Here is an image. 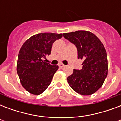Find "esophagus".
<instances>
[{
  "mask_svg": "<svg viewBox=\"0 0 121 121\" xmlns=\"http://www.w3.org/2000/svg\"><path fill=\"white\" fill-rule=\"evenodd\" d=\"M58 66L60 67V68H63V67H65V65L63 64H62V63H60V64L58 65Z\"/></svg>",
  "mask_w": 121,
  "mask_h": 121,
  "instance_id": "esophagus-1",
  "label": "esophagus"
}]
</instances>
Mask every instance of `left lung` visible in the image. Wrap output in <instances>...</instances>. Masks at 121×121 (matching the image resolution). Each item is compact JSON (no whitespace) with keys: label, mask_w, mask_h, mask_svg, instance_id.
Returning <instances> with one entry per match:
<instances>
[{"label":"left lung","mask_w":121,"mask_h":121,"mask_svg":"<svg viewBox=\"0 0 121 121\" xmlns=\"http://www.w3.org/2000/svg\"><path fill=\"white\" fill-rule=\"evenodd\" d=\"M63 37L75 46L78 58L83 62L81 70H73L67 80L71 88L83 95H91L103 85L107 77V53L103 44L93 33L78 31L64 33Z\"/></svg>","instance_id":"1"}]
</instances>
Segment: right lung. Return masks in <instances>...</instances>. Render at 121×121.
Here are the masks:
<instances>
[{"mask_svg": "<svg viewBox=\"0 0 121 121\" xmlns=\"http://www.w3.org/2000/svg\"><path fill=\"white\" fill-rule=\"evenodd\" d=\"M62 34L44 33L34 35L22 46L18 55L17 72L22 85L34 95L42 94L48 88L58 66L45 62L51 54L55 41Z\"/></svg>", "mask_w": 121, "mask_h": 121, "instance_id": "1", "label": "right lung"}]
</instances>
